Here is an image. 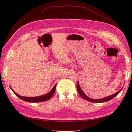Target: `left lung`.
Returning <instances> with one entry per match:
<instances>
[{
	"instance_id": "1",
	"label": "left lung",
	"mask_w": 132,
	"mask_h": 132,
	"mask_svg": "<svg viewBox=\"0 0 132 132\" xmlns=\"http://www.w3.org/2000/svg\"><path fill=\"white\" fill-rule=\"evenodd\" d=\"M123 88L119 91L117 92L116 93H114L113 95H111V96H109L108 97H105L104 98H102V99H91L89 97H88L86 95V94L84 92V91L81 90L80 87V85H79V82H77V91L79 93V94L80 95V96L82 98H83L84 99L86 100H87V101H89L90 102H94V103H102V102H107L111 99H112L113 98H114L115 97H116L118 94L119 93V92L122 90Z\"/></svg>"
}]
</instances>
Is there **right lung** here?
<instances>
[{"label": "right lung", "instance_id": "obj_1", "mask_svg": "<svg viewBox=\"0 0 132 132\" xmlns=\"http://www.w3.org/2000/svg\"><path fill=\"white\" fill-rule=\"evenodd\" d=\"M56 85H57V83H56L54 85V86L51 89V90L48 93L46 94V95L41 96H38V97H22L21 96H20L19 95H18V94H17L16 92H15L12 90V89L11 88V87H10V88L18 97H19L20 99H21V100H22L23 101H25L28 102H43V101L48 100L52 97V96H53L54 93L55 92L56 87Z\"/></svg>", "mask_w": 132, "mask_h": 132}]
</instances>
